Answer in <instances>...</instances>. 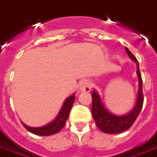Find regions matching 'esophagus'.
Instances as JSON below:
<instances>
[{
    "label": "esophagus",
    "instance_id": "obj_1",
    "mask_svg": "<svg viewBox=\"0 0 157 157\" xmlns=\"http://www.w3.org/2000/svg\"><path fill=\"white\" fill-rule=\"evenodd\" d=\"M91 90V83L88 80L84 79L80 82L79 84V91L80 92H90Z\"/></svg>",
    "mask_w": 157,
    "mask_h": 157
}]
</instances>
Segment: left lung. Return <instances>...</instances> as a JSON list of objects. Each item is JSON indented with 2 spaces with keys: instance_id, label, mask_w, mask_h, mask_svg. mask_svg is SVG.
<instances>
[{
  "instance_id": "obj_1",
  "label": "left lung",
  "mask_w": 157,
  "mask_h": 157,
  "mask_svg": "<svg viewBox=\"0 0 157 157\" xmlns=\"http://www.w3.org/2000/svg\"><path fill=\"white\" fill-rule=\"evenodd\" d=\"M125 51L128 54V57L135 62L137 66L136 74L138 75L139 79V89L136 103L133 109L123 115L113 114L104 106L98 92L95 89H93L92 93V118L95 120L96 124L99 129L106 134H119L130 128L140 114L143 106L144 97L142 92V78L139 68V62L127 47H125Z\"/></svg>"
}]
</instances>
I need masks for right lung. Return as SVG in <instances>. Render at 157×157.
I'll list each match as a JSON object with an SVG mask.
<instances>
[{"mask_svg":"<svg viewBox=\"0 0 157 157\" xmlns=\"http://www.w3.org/2000/svg\"><path fill=\"white\" fill-rule=\"evenodd\" d=\"M75 94H72L65 99L61 109L59 112L58 115L56 116L55 119H53L51 122L48 123L47 124L41 126V127H31V126L25 124L24 123L22 122V125L29 132L37 135L48 136V135L57 134L65 126L66 120H67L69 114H70V112H71V109L72 108V105H73L74 101H75Z\"/></svg>","mask_w":157,"mask_h":157,"instance_id":"1","label":"right lung"}]
</instances>
